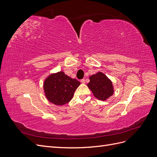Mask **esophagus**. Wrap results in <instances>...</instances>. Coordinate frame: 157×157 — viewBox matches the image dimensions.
<instances>
[{
  "label": "esophagus",
  "instance_id": "esophagus-1",
  "mask_svg": "<svg viewBox=\"0 0 157 157\" xmlns=\"http://www.w3.org/2000/svg\"><path fill=\"white\" fill-rule=\"evenodd\" d=\"M80 82H81V83H82V84H84L85 82H86V80H85L84 78H83V79H82L81 80H80Z\"/></svg>",
  "mask_w": 157,
  "mask_h": 157
}]
</instances>
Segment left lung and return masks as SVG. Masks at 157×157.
Returning a JSON list of instances; mask_svg holds the SVG:
<instances>
[{
  "label": "left lung",
  "mask_w": 157,
  "mask_h": 157,
  "mask_svg": "<svg viewBox=\"0 0 157 157\" xmlns=\"http://www.w3.org/2000/svg\"><path fill=\"white\" fill-rule=\"evenodd\" d=\"M90 82L87 84L94 96L99 100L105 101L114 93L111 80L101 72H98L90 77Z\"/></svg>",
  "instance_id": "left-lung-1"
}]
</instances>
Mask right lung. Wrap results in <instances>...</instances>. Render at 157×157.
Wrapping results in <instances>:
<instances>
[{"label":"right lung","mask_w":157,"mask_h":157,"mask_svg":"<svg viewBox=\"0 0 157 157\" xmlns=\"http://www.w3.org/2000/svg\"><path fill=\"white\" fill-rule=\"evenodd\" d=\"M80 82L63 71L50 75L44 82V91L48 100L57 105H63L72 99Z\"/></svg>","instance_id":"add662e5"}]
</instances>
